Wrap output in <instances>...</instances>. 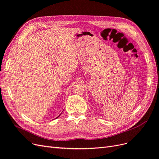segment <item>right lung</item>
Wrapping results in <instances>:
<instances>
[{"instance_id":"add662e5","label":"right lung","mask_w":159,"mask_h":159,"mask_svg":"<svg viewBox=\"0 0 159 159\" xmlns=\"http://www.w3.org/2000/svg\"><path fill=\"white\" fill-rule=\"evenodd\" d=\"M60 115H59V116H60ZM59 116H58V117H59Z\"/></svg>"}]
</instances>
